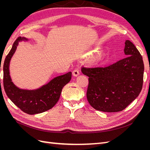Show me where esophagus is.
Listing matches in <instances>:
<instances>
[{
  "label": "esophagus",
  "instance_id": "34e87169",
  "mask_svg": "<svg viewBox=\"0 0 150 150\" xmlns=\"http://www.w3.org/2000/svg\"><path fill=\"white\" fill-rule=\"evenodd\" d=\"M72 75H73L74 77L78 76L79 75V72L78 69H74L73 71H72Z\"/></svg>",
  "mask_w": 150,
  "mask_h": 150
}]
</instances>
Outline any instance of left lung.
<instances>
[{
  "label": "left lung",
  "mask_w": 150,
  "mask_h": 150,
  "mask_svg": "<svg viewBox=\"0 0 150 150\" xmlns=\"http://www.w3.org/2000/svg\"><path fill=\"white\" fill-rule=\"evenodd\" d=\"M124 52L128 56L112 64L82 67L83 73L89 77L86 96L95 110L108 112L122 111L142 91V56L129 40H126Z\"/></svg>",
  "instance_id": "left-lung-1"
}]
</instances>
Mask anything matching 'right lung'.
<instances>
[{
	"label": "right lung",
	"mask_w": 150,
	"mask_h": 150,
	"mask_svg": "<svg viewBox=\"0 0 150 150\" xmlns=\"http://www.w3.org/2000/svg\"><path fill=\"white\" fill-rule=\"evenodd\" d=\"M25 38L19 37L4 61L3 66L4 88L8 98L21 110L29 115H35L51 109L57 103L62 89L69 82L72 72L53 78L47 84L35 89H21L12 82L10 76V62L19 42L28 41Z\"/></svg>",
	"instance_id": "1"
}]
</instances>
